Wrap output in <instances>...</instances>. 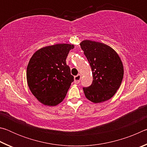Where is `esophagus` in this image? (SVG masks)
<instances>
[{"label": "esophagus", "instance_id": "1", "mask_svg": "<svg viewBox=\"0 0 147 147\" xmlns=\"http://www.w3.org/2000/svg\"><path fill=\"white\" fill-rule=\"evenodd\" d=\"M81 79V75L80 74H78L74 76V83L75 84H78L80 82V80Z\"/></svg>", "mask_w": 147, "mask_h": 147}]
</instances>
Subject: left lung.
<instances>
[{"instance_id": "left-lung-1", "label": "left lung", "mask_w": 147, "mask_h": 147, "mask_svg": "<svg viewBox=\"0 0 147 147\" xmlns=\"http://www.w3.org/2000/svg\"><path fill=\"white\" fill-rule=\"evenodd\" d=\"M90 65L93 82L83 88L86 98L94 103L110 99L120 87L124 75L122 61L117 53L106 45L89 40L80 43Z\"/></svg>"}]
</instances>
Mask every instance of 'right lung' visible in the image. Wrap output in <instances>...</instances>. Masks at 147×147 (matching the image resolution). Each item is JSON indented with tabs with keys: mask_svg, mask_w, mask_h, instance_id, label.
Instances as JSON below:
<instances>
[{
	"mask_svg": "<svg viewBox=\"0 0 147 147\" xmlns=\"http://www.w3.org/2000/svg\"><path fill=\"white\" fill-rule=\"evenodd\" d=\"M74 45L56 44L38 50L32 56L26 79L32 93L44 105L53 106L65 97L74 76L66 58Z\"/></svg>",
	"mask_w": 147,
	"mask_h": 147,
	"instance_id": "add662e5",
	"label": "right lung"
}]
</instances>
